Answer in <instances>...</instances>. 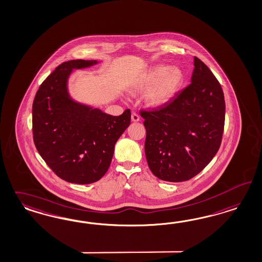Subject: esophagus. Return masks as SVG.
Masks as SVG:
<instances>
[{
    "label": "esophagus",
    "instance_id": "1",
    "mask_svg": "<svg viewBox=\"0 0 262 262\" xmlns=\"http://www.w3.org/2000/svg\"><path fill=\"white\" fill-rule=\"evenodd\" d=\"M139 120H140V117H139V115H138V114H136V113H135V112H134V113L132 114V121H133V122H138Z\"/></svg>",
    "mask_w": 262,
    "mask_h": 262
}]
</instances>
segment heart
<instances>
[{
  "instance_id": "obj_1",
  "label": "heart",
  "mask_w": 262,
  "mask_h": 262,
  "mask_svg": "<svg viewBox=\"0 0 262 262\" xmlns=\"http://www.w3.org/2000/svg\"><path fill=\"white\" fill-rule=\"evenodd\" d=\"M184 79L185 74L180 68L160 64L143 74L134 84L133 90L140 93L150 89L145 96L146 103L151 107H160L176 96Z\"/></svg>"
}]
</instances>
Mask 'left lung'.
Listing matches in <instances>:
<instances>
[{"instance_id": "1", "label": "left lung", "mask_w": 262, "mask_h": 262, "mask_svg": "<svg viewBox=\"0 0 262 262\" xmlns=\"http://www.w3.org/2000/svg\"><path fill=\"white\" fill-rule=\"evenodd\" d=\"M190 85L156 110L144 111L145 155L150 170L167 182L190 180L216 155L226 103L213 72L194 57Z\"/></svg>"}]
</instances>
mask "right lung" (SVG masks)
<instances>
[{
  "instance_id": "right-lung-1",
  "label": "right lung",
  "mask_w": 262,
  "mask_h": 262,
  "mask_svg": "<svg viewBox=\"0 0 262 262\" xmlns=\"http://www.w3.org/2000/svg\"><path fill=\"white\" fill-rule=\"evenodd\" d=\"M98 63H61L39 86L33 103L37 152L57 176L74 184H91L106 173L115 144L130 124L129 109L112 116L72 99L68 86L72 72Z\"/></svg>"
}]
</instances>
